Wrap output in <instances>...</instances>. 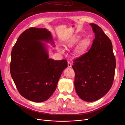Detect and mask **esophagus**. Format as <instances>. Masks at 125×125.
Listing matches in <instances>:
<instances>
[{"label":"esophagus","mask_w":125,"mask_h":125,"mask_svg":"<svg viewBox=\"0 0 125 125\" xmlns=\"http://www.w3.org/2000/svg\"><path fill=\"white\" fill-rule=\"evenodd\" d=\"M68 67L69 68H71L72 67V64L69 62H68Z\"/></svg>","instance_id":"esophagus-1"}]
</instances>
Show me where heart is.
Returning <instances> with one entry per match:
<instances>
[{
  "label": "heart",
  "instance_id": "obj_1",
  "mask_svg": "<svg viewBox=\"0 0 125 125\" xmlns=\"http://www.w3.org/2000/svg\"><path fill=\"white\" fill-rule=\"evenodd\" d=\"M81 38V36L79 35H75L72 36L66 42V48H72L74 46L75 44L78 43ZM91 43V39L87 37L81 40L78 44L76 49L75 50V54L77 56H81L85 53L89 49V46ZM59 51L63 52V50L62 48L59 49Z\"/></svg>",
  "mask_w": 125,
  "mask_h": 125
}]
</instances>
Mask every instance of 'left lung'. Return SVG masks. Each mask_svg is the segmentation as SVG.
<instances>
[{"label":"left lung","mask_w":125,"mask_h":125,"mask_svg":"<svg viewBox=\"0 0 125 125\" xmlns=\"http://www.w3.org/2000/svg\"><path fill=\"white\" fill-rule=\"evenodd\" d=\"M95 39L89 52L73 61L75 91L82 100L91 102L104 96L111 88L116 66L111 40L102 29L90 23Z\"/></svg>","instance_id":"left-lung-1"}]
</instances>
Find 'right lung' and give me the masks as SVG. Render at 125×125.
Here are the masks:
<instances>
[{
  "instance_id": "obj_1",
  "label": "right lung",
  "mask_w": 125,
  "mask_h": 125,
  "mask_svg": "<svg viewBox=\"0 0 125 125\" xmlns=\"http://www.w3.org/2000/svg\"><path fill=\"white\" fill-rule=\"evenodd\" d=\"M42 41L54 45L47 29L30 28L19 36L11 53L10 74L18 91L23 97L36 103L51 97L68 66L65 60L50 58L46 44Z\"/></svg>"
}]
</instances>
